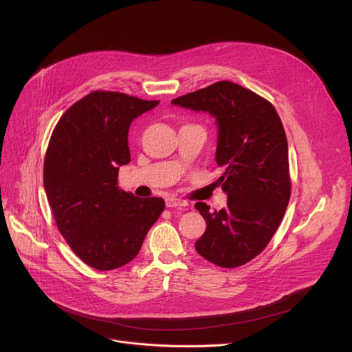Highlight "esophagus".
<instances>
[{
    "instance_id": "1",
    "label": "esophagus",
    "mask_w": 352,
    "mask_h": 352,
    "mask_svg": "<svg viewBox=\"0 0 352 352\" xmlns=\"http://www.w3.org/2000/svg\"><path fill=\"white\" fill-rule=\"evenodd\" d=\"M166 206L167 208H182V206H188V202L184 199H175V197H168L166 200Z\"/></svg>"
}]
</instances>
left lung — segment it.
<instances>
[{
    "label": "left lung",
    "mask_w": 352,
    "mask_h": 352,
    "mask_svg": "<svg viewBox=\"0 0 352 352\" xmlns=\"http://www.w3.org/2000/svg\"><path fill=\"white\" fill-rule=\"evenodd\" d=\"M173 104L216 117V162L223 170L216 184L228 200L224 209L214 212L204 202L195 204L208 224L195 248L213 265L239 267L267 246L289 202L283 122L269 100L228 80L179 96Z\"/></svg>",
    "instance_id": "8db88e82"
}]
</instances>
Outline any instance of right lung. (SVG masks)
<instances>
[{
  "instance_id": "right-lung-1",
  "label": "right lung",
  "mask_w": 352,
  "mask_h": 352,
  "mask_svg": "<svg viewBox=\"0 0 352 352\" xmlns=\"http://www.w3.org/2000/svg\"><path fill=\"white\" fill-rule=\"evenodd\" d=\"M159 100L94 90L60 118L44 157V189L61 235L96 270L129 263L164 210L162 197H136L118 186L131 162V122Z\"/></svg>"
}]
</instances>
